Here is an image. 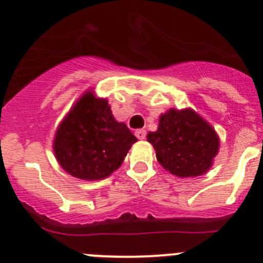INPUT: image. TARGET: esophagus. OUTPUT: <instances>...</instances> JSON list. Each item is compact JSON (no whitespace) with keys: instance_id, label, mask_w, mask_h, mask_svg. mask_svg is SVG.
Wrapping results in <instances>:
<instances>
[{"instance_id":"1","label":"esophagus","mask_w":263,"mask_h":263,"mask_svg":"<svg viewBox=\"0 0 263 263\" xmlns=\"http://www.w3.org/2000/svg\"><path fill=\"white\" fill-rule=\"evenodd\" d=\"M135 135H136V137L139 140H145V137H146V131H145V129H136V131H135Z\"/></svg>"}]
</instances>
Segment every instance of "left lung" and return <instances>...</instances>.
<instances>
[{
  "label": "left lung",
  "instance_id": "obj_1",
  "mask_svg": "<svg viewBox=\"0 0 263 263\" xmlns=\"http://www.w3.org/2000/svg\"><path fill=\"white\" fill-rule=\"evenodd\" d=\"M147 141L163 168L181 178L206 173L220 145L213 127L190 108L161 115L158 129L148 132Z\"/></svg>",
  "mask_w": 263,
  "mask_h": 263
}]
</instances>
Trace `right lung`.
Masks as SVG:
<instances>
[{
	"instance_id": "1",
	"label": "right lung",
	"mask_w": 263,
	"mask_h": 263,
	"mask_svg": "<svg viewBox=\"0 0 263 263\" xmlns=\"http://www.w3.org/2000/svg\"><path fill=\"white\" fill-rule=\"evenodd\" d=\"M136 141L128 127L116 121L108 100L89 90L58 126L53 151L68 174L97 181L117 171Z\"/></svg>"
}]
</instances>
